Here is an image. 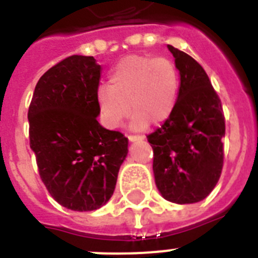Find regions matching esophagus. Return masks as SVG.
Returning a JSON list of instances; mask_svg holds the SVG:
<instances>
[{
  "label": "esophagus",
  "instance_id": "1",
  "mask_svg": "<svg viewBox=\"0 0 258 258\" xmlns=\"http://www.w3.org/2000/svg\"><path fill=\"white\" fill-rule=\"evenodd\" d=\"M131 142H141V141L145 140V137L143 136H129L127 137Z\"/></svg>",
  "mask_w": 258,
  "mask_h": 258
}]
</instances>
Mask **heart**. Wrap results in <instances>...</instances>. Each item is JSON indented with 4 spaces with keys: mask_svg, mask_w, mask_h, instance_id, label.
I'll return each instance as SVG.
<instances>
[{
    "mask_svg": "<svg viewBox=\"0 0 258 258\" xmlns=\"http://www.w3.org/2000/svg\"><path fill=\"white\" fill-rule=\"evenodd\" d=\"M178 85V72L172 60L131 55L121 59L111 71L109 86L98 88L97 103L109 127L121 126L134 112L132 127L140 131L149 122L159 125L172 116Z\"/></svg>",
    "mask_w": 258,
    "mask_h": 258,
    "instance_id": "obj_1",
    "label": "heart"
}]
</instances>
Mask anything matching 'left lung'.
Here are the masks:
<instances>
[{
    "label": "left lung",
    "mask_w": 258,
    "mask_h": 258,
    "mask_svg": "<svg viewBox=\"0 0 258 258\" xmlns=\"http://www.w3.org/2000/svg\"><path fill=\"white\" fill-rule=\"evenodd\" d=\"M168 49L179 71L178 98L172 116L147 140L161 197L175 204H192L206 199L220 179L225 117L202 66L172 45Z\"/></svg>",
    "instance_id": "1"
}]
</instances>
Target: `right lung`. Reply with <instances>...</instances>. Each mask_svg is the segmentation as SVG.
<instances>
[{"label":"right lung","mask_w":258,"mask_h":258,"mask_svg":"<svg viewBox=\"0 0 258 258\" xmlns=\"http://www.w3.org/2000/svg\"><path fill=\"white\" fill-rule=\"evenodd\" d=\"M101 75L93 56H68L41 76L29 106V145L40 177L71 211L103 207L127 156V138L97 120Z\"/></svg>","instance_id":"add662e5"}]
</instances>
